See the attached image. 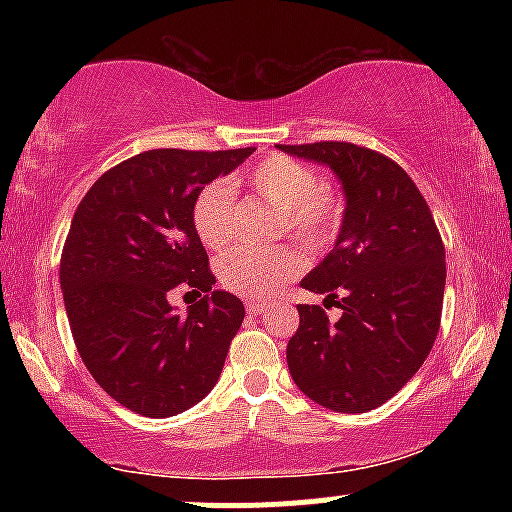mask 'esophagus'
Instances as JSON below:
<instances>
[{
    "label": "esophagus",
    "instance_id": "1",
    "mask_svg": "<svg viewBox=\"0 0 512 512\" xmlns=\"http://www.w3.org/2000/svg\"><path fill=\"white\" fill-rule=\"evenodd\" d=\"M245 308H248V313H250V315H260V313H264V308H267V305H264V303H255V301H250V303H245Z\"/></svg>",
    "mask_w": 512,
    "mask_h": 512
}]
</instances>
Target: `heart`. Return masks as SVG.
<instances>
[{
    "mask_svg": "<svg viewBox=\"0 0 512 512\" xmlns=\"http://www.w3.org/2000/svg\"><path fill=\"white\" fill-rule=\"evenodd\" d=\"M252 195L281 214V231L308 245L332 240L342 219V202L320 175L289 156H269L248 175ZM233 190L226 182H211L192 204V226L207 248H223L231 240ZM303 269V255L293 245L274 250H228L216 262L223 289L245 298H267Z\"/></svg>",
    "mask_w": 512,
    "mask_h": 512,
    "instance_id": "heart-1",
    "label": "heart"
}]
</instances>
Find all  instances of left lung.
Here are the masks:
<instances>
[{
    "label": "left lung",
    "instance_id": "obj_1",
    "mask_svg": "<svg viewBox=\"0 0 512 512\" xmlns=\"http://www.w3.org/2000/svg\"><path fill=\"white\" fill-rule=\"evenodd\" d=\"M342 182L344 219L330 255L301 281L342 317L298 305L286 346L293 383L320 407L363 414L395 397L431 354L445 291V248L426 199L395 161L349 142L276 146Z\"/></svg>",
    "mask_w": 512,
    "mask_h": 512
}]
</instances>
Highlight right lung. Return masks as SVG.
<instances>
[{
    "mask_svg": "<svg viewBox=\"0 0 512 512\" xmlns=\"http://www.w3.org/2000/svg\"><path fill=\"white\" fill-rule=\"evenodd\" d=\"M252 151H144L76 207L60 262L64 308L88 373L122 407L166 419L214 390L245 308L211 289L192 204ZM180 283L203 296L187 316L167 303Z\"/></svg>",
    "mask_w": 512,
    "mask_h": 512,
    "instance_id": "obj_1",
    "label": "right lung"
}]
</instances>
